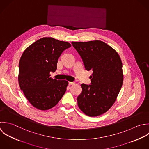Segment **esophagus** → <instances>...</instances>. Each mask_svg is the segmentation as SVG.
Returning a JSON list of instances; mask_svg holds the SVG:
<instances>
[{
  "label": "esophagus",
  "instance_id": "1",
  "mask_svg": "<svg viewBox=\"0 0 149 149\" xmlns=\"http://www.w3.org/2000/svg\"><path fill=\"white\" fill-rule=\"evenodd\" d=\"M68 84H69V85H73V84H75V82H69Z\"/></svg>",
  "mask_w": 149,
  "mask_h": 149
}]
</instances>
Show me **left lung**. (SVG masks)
<instances>
[{"instance_id":"obj_1","label":"left lung","mask_w":149,"mask_h":149,"mask_svg":"<svg viewBox=\"0 0 149 149\" xmlns=\"http://www.w3.org/2000/svg\"><path fill=\"white\" fill-rule=\"evenodd\" d=\"M85 70L92 71L91 85L82 84L77 97L80 110L89 117L107 112L114 103L123 83V64L118 53L101 40L72 42Z\"/></svg>"}]
</instances>
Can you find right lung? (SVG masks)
I'll list each match as a JSON object with an SVG mask.
<instances>
[{"mask_svg":"<svg viewBox=\"0 0 149 149\" xmlns=\"http://www.w3.org/2000/svg\"><path fill=\"white\" fill-rule=\"evenodd\" d=\"M71 44L50 37L42 38L29 46L19 62L18 83L29 102L40 110L55 106L64 95L68 81L50 77L57 69L58 59Z\"/></svg>","mask_w":149,"mask_h":149,"instance_id":"right-lung-1","label":"right lung"}]
</instances>
